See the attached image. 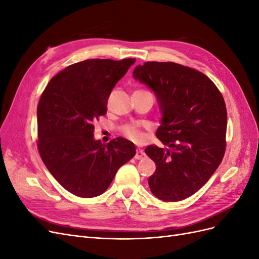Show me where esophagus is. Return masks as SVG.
<instances>
[{
    "label": "esophagus",
    "instance_id": "34e87169",
    "mask_svg": "<svg viewBox=\"0 0 259 259\" xmlns=\"http://www.w3.org/2000/svg\"><path fill=\"white\" fill-rule=\"evenodd\" d=\"M145 158V153L143 150H137L136 154H135V159L136 160H142Z\"/></svg>",
    "mask_w": 259,
    "mask_h": 259
}]
</instances>
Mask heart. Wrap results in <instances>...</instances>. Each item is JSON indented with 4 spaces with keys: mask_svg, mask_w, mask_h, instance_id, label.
<instances>
[{
    "mask_svg": "<svg viewBox=\"0 0 259 259\" xmlns=\"http://www.w3.org/2000/svg\"><path fill=\"white\" fill-rule=\"evenodd\" d=\"M122 133L127 139L132 140V142H134L136 144L143 143L146 139L145 132L140 127L136 126V125H132V124L125 125V126L122 128Z\"/></svg>",
    "mask_w": 259,
    "mask_h": 259,
    "instance_id": "b5f03b06",
    "label": "heart"
}]
</instances>
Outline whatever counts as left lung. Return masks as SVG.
<instances>
[{"label":"left lung","mask_w":259,"mask_h":259,"mask_svg":"<svg viewBox=\"0 0 259 259\" xmlns=\"http://www.w3.org/2000/svg\"><path fill=\"white\" fill-rule=\"evenodd\" d=\"M133 76L159 99L163 119L156 137L170 150L150 145L145 152L156 165L149 187L156 198L182 201L204 186L226 151L227 109L208 76L175 62L147 61Z\"/></svg>","instance_id":"8db88e82"}]
</instances>
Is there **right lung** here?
<instances>
[{"instance_id": "1", "label": "right lung", "mask_w": 259, "mask_h": 259, "mask_svg": "<svg viewBox=\"0 0 259 259\" xmlns=\"http://www.w3.org/2000/svg\"><path fill=\"white\" fill-rule=\"evenodd\" d=\"M88 59L58 72L37 105V150L45 166L66 190L81 198L104 193L123 164L136 154L122 137L106 145L94 140V122L107 113L112 89L134 64Z\"/></svg>"}]
</instances>
